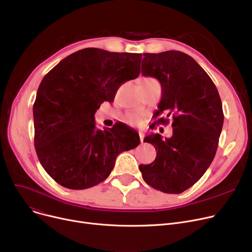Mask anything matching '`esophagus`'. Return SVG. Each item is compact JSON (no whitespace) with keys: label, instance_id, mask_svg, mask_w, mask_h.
Here are the masks:
<instances>
[{"label":"esophagus","instance_id":"34e87169","mask_svg":"<svg viewBox=\"0 0 252 252\" xmlns=\"http://www.w3.org/2000/svg\"><path fill=\"white\" fill-rule=\"evenodd\" d=\"M139 136H140V141H141V143H143V140H144V134L142 133V131H139Z\"/></svg>","mask_w":252,"mask_h":252}]
</instances>
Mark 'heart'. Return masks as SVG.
<instances>
[{"label": "heart", "mask_w": 252, "mask_h": 252, "mask_svg": "<svg viewBox=\"0 0 252 252\" xmlns=\"http://www.w3.org/2000/svg\"><path fill=\"white\" fill-rule=\"evenodd\" d=\"M153 83H156V81L152 77H144V78H142V81H141L142 86H147V85H150V84H153ZM142 118H143V116H142V113L140 111H131V112H129L126 115L125 121L128 125L136 126V125H139L142 122Z\"/></svg>", "instance_id": "b5f03b06"}]
</instances>
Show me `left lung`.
Here are the masks:
<instances>
[{"instance_id": "obj_1", "label": "left lung", "mask_w": 252, "mask_h": 252, "mask_svg": "<svg viewBox=\"0 0 252 252\" xmlns=\"http://www.w3.org/2000/svg\"><path fill=\"white\" fill-rule=\"evenodd\" d=\"M144 76L157 78L161 100L155 117L173 116V136L150 135L144 142L157 151L150 164H140L144 181L164 193L179 194L199 180L213 162L223 124L221 101L209 75L191 56L180 51L145 53ZM161 117L157 124H167Z\"/></svg>"}]
</instances>
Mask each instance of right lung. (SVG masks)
<instances>
[{"mask_svg":"<svg viewBox=\"0 0 252 252\" xmlns=\"http://www.w3.org/2000/svg\"><path fill=\"white\" fill-rule=\"evenodd\" d=\"M142 54L79 50L43 78L33 104L34 146L44 169L61 186L83 190L103 182L116 156L140 144L125 125L97 129L95 113L123 84L140 74Z\"/></svg>","mask_w":252,"mask_h":252,"instance_id":"add662e5","label":"right lung"}]
</instances>
